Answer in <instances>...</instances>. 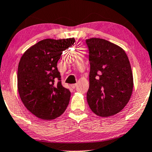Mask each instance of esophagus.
Wrapping results in <instances>:
<instances>
[{"label": "esophagus", "instance_id": "obj_1", "mask_svg": "<svg viewBox=\"0 0 152 152\" xmlns=\"http://www.w3.org/2000/svg\"><path fill=\"white\" fill-rule=\"evenodd\" d=\"M76 86H77V84H76V83H74V84H71V85H70L71 88H73V89H74L75 88H76Z\"/></svg>", "mask_w": 152, "mask_h": 152}]
</instances>
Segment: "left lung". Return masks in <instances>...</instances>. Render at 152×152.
Segmentation results:
<instances>
[{"label":"left lung","instance_id":"left-lung-1","mask_svg":"<svg viewBox=\"0 0 152 152\" xmlns=\"http://www.w3.org/2000/svg\"><path fill=\"white\" fill-rule=\"evenodd\" d=\"M89 50L90 87L87 101L93 113L109 117L120 112L133 92L128 56L122 48L100 38L86 40Z\"/></svg>","mask_w":152,"mask_h":152}]
</instances>
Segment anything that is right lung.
<instances>
[{
  "instance_id": "add662e5",
  "label": "right lung",
  "mask_w": 152,
  "mask_h": 152,
  "mask_svg": "<svg viewBox=\"0 0 152 152\" xmlns=\"http://www.w3.org/2000/svg\"><path fill=\"white\" fill-rule=\"evenodd\" d=\"M74 42V38L43 39L28 48L20 60L17 72L20 98L38 118L53 120L68 106L71 92L62 86L57 63L62 51Z\"/></svg>"
}]
</instances>
